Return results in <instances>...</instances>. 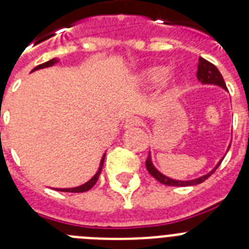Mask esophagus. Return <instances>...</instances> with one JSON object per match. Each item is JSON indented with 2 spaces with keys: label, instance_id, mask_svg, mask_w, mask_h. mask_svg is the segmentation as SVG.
Masks as SVG:
<instances>
[{
  "label": "esophagus",
  "instance_id": "34e87169",
  "mask_svg": "<svg viewBox=\"0 0 249 249\" xmlns=\"http://www.w3.org/2000/svg\"><path fill=\"white\" fill-rule=\"evenodd\" d=\"M142 121L137 117H131L124 122V128H132V127H137L141 126Z\"/></svg>",
  "mask_w": 249,
  "mask_h": 249
}]
</instances>
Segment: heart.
Returning <instances> with one entry per match:
<instances>
[{
    "mask_svg": "<svg viewBox=\"0 0 249 249\" xmlns=\"http://www.w3.org/2000/svg\"><path fill=\"white\" fill-rule=\"evenodd\" d=\"M167 72H168V68L164 66H153V67L146 68L141 72L140 81L144 86H156L166 77ZM179 87H181V83H179L178 77H171L166 82V91L169 96L177 94Z\"/></svg>",
    "mask_w": 249,
    "mask_h": 249,
    "instance_id": "1",
    "label": "heart"
}]
</instances>
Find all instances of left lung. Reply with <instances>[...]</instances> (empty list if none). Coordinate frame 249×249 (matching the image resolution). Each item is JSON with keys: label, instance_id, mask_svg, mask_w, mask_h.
I'll return each instance as SVG.
<instances>
[{"label": "left lung", "instance_id": "obj_1", "mask_svg": "<svg viewBox=\"0 0 249 249\" xmlns=\"http://www.w3.org/2000/svg\"><path fill=\"white\" fill-rule=\"evenodd\" d=\"M197 78H198L199 82L203 83V85H215L222 87V89H227L226 83H224L223 77H222L221 72L218 71V68L215 67L213 63L208 62L207 59L202 58V57H199L198 58V65H197ZM230 147L231 144L228 146V149H230ZM222 160H223V158L219 160L218 163H217V166H215L211 172L202 176V177L196 178V179H190V181H177V179H172V178H169L167 177V176L162 175L160 171L156 169V167L153 166V163H152L151 156L147 157L146 167H147V171L149 172V175L153 176V177H155L156 179H157L158 182H160L162 184H166V186H175V187H187V186H196V184H199L202 183V182L206 181L207 178L210 177V176H212L213 173H214L215 169L218 168L219 164L222 163Z\"/></svg>", "mask_w": 249, "mask_h": 249}]
</instances>
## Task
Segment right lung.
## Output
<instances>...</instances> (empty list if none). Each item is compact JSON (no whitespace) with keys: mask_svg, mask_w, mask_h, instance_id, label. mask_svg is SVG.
Returning <instances> with one entry per match:
<instances>
[{"mask_svg":"<svg viewBox=\"0 0 249 249\" xmlns=\"http://www.w3.org/2000/svg\"><path fill=\"white\" fill-rule=\"evenodd\" d=\"M57 62V59L56 58H52V59H50V61H47V62H45V63H42V65H38L37 66V67H35L34 70H32V71H36V70H39V68H45V67H51V66H53L54 63ZM105 156L106 155H103V157H102V160H101V163H100V168H98V171H97V173H96V175L93 176V177L91 178V179H89V182H86L85 184H82V186H78V187H73V188H61V190H59V188H57L56 191H61V192H72V193H82V192H86V191H89V190H91L92 187L94 186V184H96V182H97V179H98V177H100V175H101V172H102V167H103V162H105Z\"/></svg>","mask_w":249,"mask_h":249,"instance_id":"obj_1","label":"right lung"}]
</instances>
